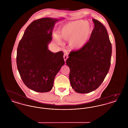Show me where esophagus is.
Segmentation results:
<instances>
[{
	"label": "esophagus",
	"mask_w": 128,
	"mask_h": 128,
	"mask_svg": "<svg viewBox=\"0 0 128 128\" xmlns=\"http://www.w3.org/2000/svg\"><path fill=\"white\" fill-rule=\"evenodd\" d=\"M63 58H64V61H65V62H66V60H67V58H68V55H67V54H64Z\"/></svg>",
	"instance_id": "1"
}]
</instances>
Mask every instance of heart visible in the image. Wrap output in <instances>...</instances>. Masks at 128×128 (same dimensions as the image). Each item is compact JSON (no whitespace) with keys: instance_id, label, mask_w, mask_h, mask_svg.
I'll return each mask as SVG.
<instances>
[{"instance_id":"obj_1","label":"heart","mask_w":128,"mask_h":128,"mask_svg":"<svg viewBox=\"0 0 128 128\" xmlns=\"http://www.w3.org/2000/svg\"><path fill=\"white\" fill-rule=\"evenodd\" d=\"M93 29L92 25L89 22L78 20L64 25L59 31V36L65 40H70V45L72 48L79 49L88 42ZM54 37L58 42H60L58 35L55 34Z\"/></svg>"}]
</instances>
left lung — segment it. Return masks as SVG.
<instances>
[{
	"label": "left lung",
	"instance_id": "left-lung-1",
	"mask_svg": "<svg viewBox=\"0 0 128 128\" xmlns=\"http://www.w3.org/2000/svg\"><path fill=\"white\" fill-rule=\"evenodd\" d=\"M94 27L85 46L72 51L66 61L70 69L69 78L74 91L85 94L98 88L110 70L112 46L107 30L102 23L92 19Z\"/></svg>",
	"mask_w": 128,
	"mask_h": 128
}]
</instances>
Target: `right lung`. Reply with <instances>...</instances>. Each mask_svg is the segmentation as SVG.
<instances>
[{
    "instance_id": "right-lung-1",
    "label": "right lung",
    "mask_w": 128,
    "mask_h": 128,
    "mask_svg": "<svg viewBox=\"0 0 128 128\" xmlns=\"http://www.w3.org/2000/svg\"><path fill=\"white\" fill-rule=\"evenodd\" d=\"M60 19L44 18L33 21L25 30L17 48L16 62L25 85L40 92L50 91L56 74L65 64L63 52L48 49L55 23Z\"/></svg>"
}]
</instances>
